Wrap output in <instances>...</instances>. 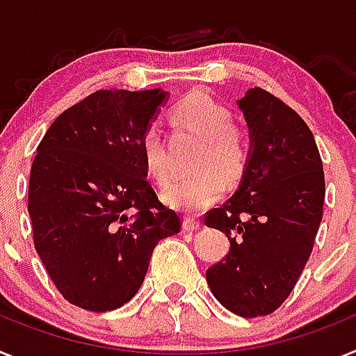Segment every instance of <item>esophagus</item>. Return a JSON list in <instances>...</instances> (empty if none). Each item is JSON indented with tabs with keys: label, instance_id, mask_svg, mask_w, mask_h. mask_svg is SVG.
Listing matches in <instances>:
<instances>
[{
	"label": "esophagus",
	"instance_id": "obj_1",
	"mask_svg": "<svg viewBox=\"0 0 356 356\" xmlns=\"http://www.w3.org/2000/svg\"><path fill=\"white\" fill-rule=\"evenodd\" d=\"M200 220H196V218H191V216H185L184 220V230H187V232H193V230H198L200 229Z\"/></svg>",
	"mask_w": 356,
	"mask_h": 356
}]
</instances>
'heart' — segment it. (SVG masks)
<instances>
[{"instance_id": "b5f03b06", "label": "heart", "mask_w": 356, "mask_h": 356, "mask_svg": "<svg viewBox=\"0 0 356 356\" xmlns=\"http://www.w3.org/2000/svg\"><path fill=\"white\" fill-rule=\"evenodd\" d=\"M176 124L203 138L196 169L202 172L176 180L165 191V202L187 214H200L223 196L227 184H236L247 172L250 144L241 127L232 124V113L220 100L202 90L191 91L171 111ZM142 160L160 185L172 178L169 151L158 127L149 126L140 140Z\"/></svg>"}]
</instances>
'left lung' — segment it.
I'll use <instances>...</instances> for the list:
<instances>
[{
	"label": "left lung",
	"mask_w": 356,
	"mask_h": 356,
	"mask_svg": "<svg viewBox=\"0 0 356 356\" xmlns=\"http://www.w3.org/2000/svg\"><path fill=\"white\" fill-rule=\"evenodd\" d=\"M252 154L241 187L205 225L230 250L207 270L212 293L232 314H273L288 299L314 250L323 220L324 171L315 138L297 111L263 88L238 102Z\"/></svg>",
	"instance_id": "1"
}]
</instances>
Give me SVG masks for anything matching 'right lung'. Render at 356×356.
Here are the masks:
<instances>
[{"label": "right lung", "mask_w": 356, "mask_h": 356, "mask_svg": "<svg viewBox=\"0 0 356 356\" xmlns=\"http://www.w3.org/2000/svg\"><path fill=\"white\" fill-rule=\"evenodd\" d=\"M167 93L99 90L70 106L38 145L29 184L33 247L70 305L120 308L154 247L181 230L147 178L140 140Z\"/></svg>", "instance_id": "1"}]
</instances>
